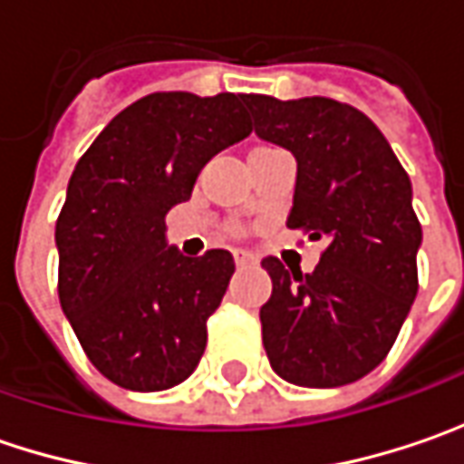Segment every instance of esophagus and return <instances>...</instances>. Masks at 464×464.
<instances>
[{
	"instance_id": "esophagus-1",
	"label": "esophagus",
	"mask_w": 464,
	"mask_h": 464,
	"mask_svg": "<svg viewBox=\"0 0 464 464\" xmlns=\"http://www.w3.org/2000/svg\"><path fill=\"white\" fill-rule=\"evenodd\" d=\"M235 263H237V268H245V266L258 263V256L250 253V250H235Z\"/></svg>"
}]
</instances>
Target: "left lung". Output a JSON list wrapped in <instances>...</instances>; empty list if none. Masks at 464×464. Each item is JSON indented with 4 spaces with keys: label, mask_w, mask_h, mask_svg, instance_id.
<instances>
[{
    "label": "left lung",
    "mask_w": 464,
    "mask_h": 464,
    "mask_svg": "<svg viewBox=\"0 0 464 464\" xmlns=\"http://www.w3.org/2000/svg\"><path fill=\"white\" fill-rule=\"evenodd\" d=\"M256 134L295 154L286 224L325 240L312 274L263 258V346L281 380L341 387L382 364L419 292L411 178L369 118L330 98L250 95Z\"/></svg>",
    "instance_id": "8db88e82"
}]
</instances>
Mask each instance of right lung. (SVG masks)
<instances>
[{
    "label": "right lung",
    "instance_id": "obj_1",
    "mask_svg": "<svg viewBox=\"0 0 464 464\" xmlns=\"http://www.w3.org/2000/svg\"><path fill=\"white\" fill-rule=\"evenodd\" d=\"M250 95L154 92L121 111L82 154L56 222L59 299L84 353L136 392L175 387L206 348L235 260L188 258L168 245L165 217L198 172L250 136Z\"/></svg>",
    "mask_w": 464,
    "mask_h": 464
}]
</instances>
